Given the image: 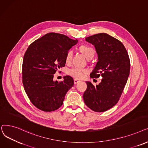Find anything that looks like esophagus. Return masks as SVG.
<instances>
[{"instance_id":"esophagus-1","label":"esophagus","mask_w":148,"mask_h":148,"mask_svg":"<svg viewBox=\"0 0 148 148\" xmlns=\"http://www.w3.org/2000/svg\"><path fill=\"white\" fill-rule=\"evenodd\" d=\"M79 82H81L79 79H74V83H75V84H78V83H79Z\"/></svg>"}]
</instances>
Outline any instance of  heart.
Listing matches in <instances>:
<instances>
[{"label": "heart", "mask_w": 148, "mask_h": 148, "mask_svg": "<svg viewBox=\"0 0 148 148\" xmlns=\"http://www.w3.org/2000/svg\"><path fill=\"white\" fill-rule=\"evenodd\" d=\"M81 51L85 55V57L88 58L91 57H93L95 54L94 49L90 46H82L80 47ZM73 55V51L72 50H70L66 54V60L67 62H69L71 61ZM87 73V70L86 69H82L79 67H75L72 69H70L68 71V73L74 77L75 78L82 79Z\"/></svg>", "instance_id": "obj_1"}]
</instances>
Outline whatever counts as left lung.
I'll list each match as a JSON object with an SVG mask.
<instances>
[{
    "mask_svg": "<svg viewBox=\"0 0 148 148\" xmlns=\"http://www.w3.org/2000/svg\"><path fill=\"white\" fill-rule=\"evenodd\" d=\"M86 40L94 45L97 54V62L90 77L97 78L101 75L103 78L96 86L86 81L84 101L93 111L103 112L119 101L130 75V60L123 45L106 33L93 35Z\"/></svg>",
    "mask_w": 148,
    "mask_h": 148,
    "instance_id": "obj_1",
    "label": "left lung"
}]
</instances>
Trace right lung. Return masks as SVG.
Wrapping results in <instances>:
<instances>
[{"label": "right lung", "mask_w": 148, "mask_h": 148, "mask_svg": "<svg viewBox=\"0 0 148 148\" xmlns=\"http://www.w3.org/2000/svg\"><path fill=\"white\" fill-rule=\"evenodd\" d=\"M65 35L50 32L28 47L22 66V81L26 93L38 109L53 111L63 103L69 90L74 85L70 76L58 82L53 81L58 69L64 67L66 54L78 43Z\"/></svg>", "instance_id": "right-lung-1"}]
</instances>
